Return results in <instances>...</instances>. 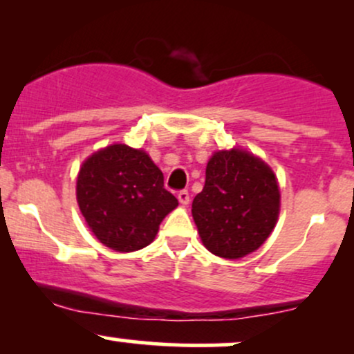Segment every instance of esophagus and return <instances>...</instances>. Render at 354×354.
Wrapping results in <instances>:
<instances>
[{
	"label": "esophagus",
	"mask_w": 354,
	"mask_h": 354,
	"mask_svg": "<svg viewBox=\"0 0 354 354\" xmlns=\"http://www.w3.org/2000/svg\"><path fill=\"white\" fill-rule=\"evenodd\" d=\"M178 200H180L181 205H185V206L188 205V203H189V193H188V191L181 189L180 193H178Z\"/></svg>",
	"instance_id": "1"
}]
</instances>
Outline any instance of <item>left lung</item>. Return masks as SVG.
<instances>
[{
    "label": "left lung",
    "instance_id": "obj_1",
    "mask_svg": "<svg viewBox=\"0 0 354 354\" xmlns=\"http://www.w3.org/2000/svg\"><path fill=\"white\" fill-rule=\"evenodd\" d=\"M198 233L213 254L238 259L258 250L279 214V188L265 161L245 149L216 151L193 200Z\"/></svg>",
    "mask_w": 354,
    "mask_h": 354
}]
</instances>
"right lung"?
Returning <instances> with one entry per match:
<instances>
[{"instance_id": "right-lung-1", "label": "right lung", "mask_w": 354, "mask_h": 354, "mask_svg": "<svg viewBox=\"0 0 354 354\" xmlns=\"http://www.w3.org/2000/svg\"><path fill=\"white\" fill-rule=\"evenodd\" d=\"M76 200L93 234L120 253L148 246L178 206L151 158L126 145L106 146L84 161Z\"/></svg>"}]
</instances>
